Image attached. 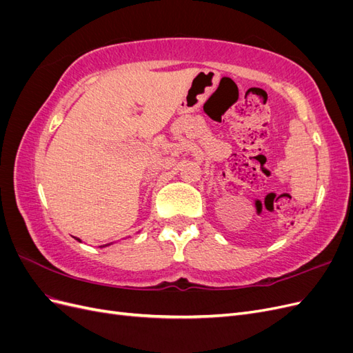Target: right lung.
I'll return each mask as SVG.
<instances>
[{
    "label": "right lung",
    "mask_w": 353,
    "mask_h": 353,
    "mask_svg": "<svg viewBox=\"0 0 353 353\" xmlns=\"http://www.w3.org/2000/svg\"><path fill=\"white\" fill-rule=\"evenodd\" d=\"M77 240H79V239H77ZM81 241V240H79ZM104 245H109V244H104ZM104 245H100V248H104Z\"/></svg>",
    "instance_id": "add662e5"
}]
</instances>
